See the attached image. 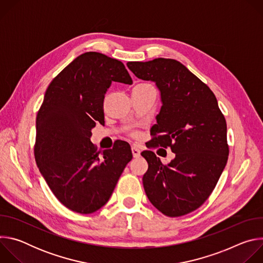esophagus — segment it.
<instances>
[{"label": "esophagus", "mask_w": 263, "mask_h": 263, "mask_svg": "<svg viewBox=\"0 0 263 263\" xmlns=\"http://www.w3.org/2000/svg\"><path fill=\"white\" fill-rule=\"evenodd\" d=\"M131 149H132V154L134 158H137L140 156V149L137 146H132Z\"/></svg>", "instance_id": "obj_1"}]
</instances>
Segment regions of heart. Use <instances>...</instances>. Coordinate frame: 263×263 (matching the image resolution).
Wrapping results in <instances>:
<instances>
[{
	"label": "heart",
	"mask_w": 263,
	"mask_h": 263,
	"mask_svg": "<svg viewBox=\"0 0 263 263\" xmlns=\"http://www.w3.org/2000/svg\"><path fill=\"white\" fill-rule=\"evenodd\" d=\"M136 86H140V87H145V86H151V85H148V84H139V85H136Z\"/></svg>",
	"instance_id": "heart-1"
}]
</instances>
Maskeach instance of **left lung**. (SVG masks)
I'll return each mask as SVG.
<instances>
[{"label":"left lung","mask_w":263,"mask_h":263,"mask_svg":"<svg viewBox=\"0 0 263 263\" xmlns=\"http://www.w3.org/2000/svg\"><path fill=\"white\" fill-rule=\"evenodd\" d=\"M127 65L137 78L154 81L161 93L149 147H171L176 154L163 164L154 152H141L148 164L145 195L164 215L191 213L209 198L227 164L226 120L212 90L181 62L157 58Z\"/></svg>","instance_id":"8db88e82"}]
</instances>
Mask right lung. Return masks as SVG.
<instances>
[{"instance_id": "right-lung-1", "label": "right lung", "mask_w": 263, "mask_h": 263, "mask_svg": "<svg viewBox=\"0 0 263 263\" xmlns=\"http://www.w3.org/2000/svg\"><path fill=\"white\" fill-rule=\"evenodd\" d=\"M112 82L132 84L124 63L84 53L52 80L37 112L36 164L59 202L81 214L108 202L132 159L126 141L105 151L90 141L96 123H104V98Z\"/></svg>"}]
</instances>
